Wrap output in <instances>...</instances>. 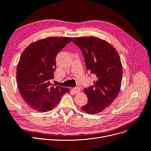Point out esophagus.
Returning <instances> with one entry per match:
<instances>
[{
    "label": "esophagus",
    "instance_id": "1",
    "mask_svg": "<svg viewBox=\"0 0 151 151\" xmlns=\"http://www.w3.org/2000/svg\"><path fill=\"white\" fill-rule=\"evenodd\" d=\"M74 91L76 93H79L81 91V89L80 88H74Z\"/></svg>",
    "mask_w": 151,
    "mask_h": 151
}]
</instances>
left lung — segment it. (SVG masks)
Here are the masks:
<instances>
[{
    "label": "left lung",
    "instance_id": "1",
    "mask_svg": "<svg viewBox=\"0 0 151 151\" xmlns=\"http://www.w3.org/2000/svg\"><path fill=\"white\" fill-rule=\"evenodd\" d=\"M73 43L81 49L86 67L97 77L94 86L84 92L88 104L81 107L88 114H96L109 106L119 93L122 66L115 47L104 40L96 37H74Z\"/></svg>",
    "mask_w": 151,
    "mask_h": 151
}]
</instances>
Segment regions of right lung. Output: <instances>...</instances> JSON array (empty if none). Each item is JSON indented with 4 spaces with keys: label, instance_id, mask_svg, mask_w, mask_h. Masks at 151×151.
Instances as JSON below:
<instances>
[{
    "label": "right lung",
    "instance_id": "add662e5",
    "mask_svg": "<svg viewBox=\"0 0 151 151\" xmlns=\"http://www.w3.org/2000/svg\"><path fill=\"white\" fill-rule=\"evenodd\" d=\"M71 37H50L30 44L22 52L17 66V80L21 97L38 112L51 111L70 89L53 86L55 58Z\"/></svg>",
    "mask_w": 151,
    "mask_h": 151
}]
</instances>
